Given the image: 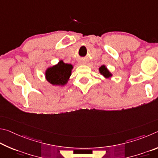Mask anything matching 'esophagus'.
<instances>
[{
  "label": "esophagus",
  "mask_w": 158,
  "mask_h": 158,
  "mask_svg": "<svg viewBox=\"0 0 158 158\" xmlns=\"http://www.w3.org/2000/svg\"><path fill=\"white\" fill-rule=\"evenodd\" d=\"M81 64H83V63H81Z\"/></svg>",
  "instance_id": "obj_1"
}]
</instances>
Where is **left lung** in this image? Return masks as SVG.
Masks as SVG:
<instances>
[{
  "mask_svg": "<svg viewBox=\"0 0 158 158\" xmlns=\"http://www.w3.org/2000/svg\"><path fill=\"white\" fill-rule=\"evenodd\" d=\"M99 72H100V73L102 76H103L106 77V78H110V77H111L112 76V74L110 73L108 69H107V67L105 65H102L101 67L99 68Z\"/></svg>",
  "mask_w": 158,
  "mask_h": 158,
  "instance_id": "1",
  "label": "left lung"
}]
</instances>
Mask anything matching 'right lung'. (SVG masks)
Returning a JSON list of instances; mask_svg holds the SVG:
<instances>
[{"mask_svg": "<svg viewBox=\"0 0 158 158\" xmlns=\"http://www.w3.org/2000/svg\"><path fill=\"white\" fill-rule=\"evenodd\" d=\"M72 69L73 65L60 60L57 64L46 69L45 72L46 81L52 85L64 86L69 80Z\"/></svg>", "mask_w": 158, "mask_h": 158, "instance_id": "right-lung-1", "label": "right lung"}]
</instances>
